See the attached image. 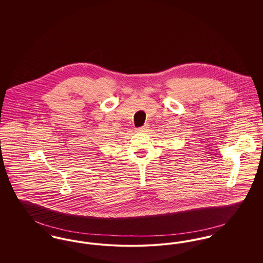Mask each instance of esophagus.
Wrapping results in <instances>:
<instances>
[{
	"mask_svg": "<svg viewBox=\"0 0 263 263\" xmlns=\"http://www.w3.org/2000/svg\"><path fill=\"white\" fill-rule=\"evenodd\" d=\"M147 129H148V126H143L142 128L138 129V131H139V132H144V131H146Z\"/></svg>",
	"mask_w": 263,
	"mask_h": 263,
	"instance_id": "esophagus-1",
	"label": "esophagus"
}]
</instances>
